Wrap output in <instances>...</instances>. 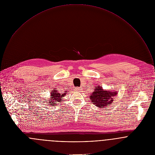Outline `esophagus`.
I'll list each match as a JSON object with an SVG mask.
<instances>
[{"instance_id": "obj_1", "label": "esophagus", "mask_w": 155, "mask_h": 155, "mask_svg": "<svg viewBox=\"0 0 155 155\" xmlns=\"http://www.w3.org/2000/svg\"><path fill=\"white\" fill-rule=\"evenodd\" d=\"M82 90V88L81 87H78V88H76V90L77 91H81Z\"/></svg>"}]
</instances>
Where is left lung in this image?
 I'll use <instances>...</instances> for the list:
<instances>
[{
  "label": "left lung",
  "mask_w": 155,
  "mask_h": 155,
  "mask_svg": "<svg viewBox=\"0 0 155 155\" xmlns=\"http://www.w3.org/2000/svg\"><path fill=\"white\" fill-rule=\"evenodd\" d=\"M117 94L116 91L104 90L101 87H95L94 91L90 95V99L94 105L100 108L106 107L113 101V97Z\"/></svg>",
  "instance_id": "8db88e82"
}]
</instances>
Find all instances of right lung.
I'll use <instances>...</instances> for the list:
<instances>
[{"label": "right lung", "mask_w": 155, "mask_h": 155, "mask_svg": "<svg viewBox=\"0 0 155 155\" xmlns=\"http://www.w3.org/2000/svg\"><path fill=\"white\" fill-rule=\"evenodd\" d=\"M52 93L51 94V100L49 101V102H49V103H51L53 104H51V105H56L55 104V102H61L62 101V97H64L65 94H66V93H63V94H61L59 93L57 90H54L53 91H51ZM66 92V91H65Z\"/></svg>", "instance_id": "add662e5"}]
</instances>
